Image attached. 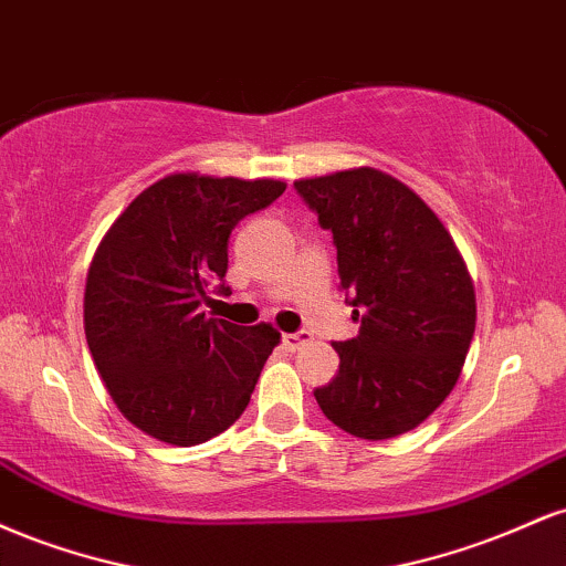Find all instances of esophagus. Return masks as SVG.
Segmentation results:
<instances>
[{
    "label": "esophagus",
    "mask_w": 566,
    "mask_h": 566,
    "mask_svg": "<svg viewBox=\"0 0 566 566\" xmlns=\"http://www.w3.org/2000/svg\"><path fill=\"white\" fill-rule=\"evenodd\" d=\"M282 343H284V348L301 350L303 346H308L311 343V333H305V329H301V333H287L282 337Z\"/></svg>",
    "instance_id": "34e87169"
}]
</instances>
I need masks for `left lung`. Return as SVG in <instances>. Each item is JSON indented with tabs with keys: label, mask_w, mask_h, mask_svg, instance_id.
Instances as JSON below:
<instances>
[{
	"label": "left lung",
	"mask_w": 566,
	"mask_h": 566,
	"mask_svg": "<svg viewBox=\"0 0 566 566\" xmlns=\"http://www.w3.org/2000/svg\"><path fill=\"white\" fill-rule=\"evenodd\" d=\"M333 231L340 287L359 335L333 343L340 367L314 396L350 437L412 431L460 378L476 329L463 255L412 188L375 167L295 180Z\"/></svg>",
	"instance_id": "8db88e82"
}]
</instances>
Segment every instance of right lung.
<instances>
[{"mask_svg": "<svg viewBox=\"0 0 566 566\" xmlns=\"http://www.w3.org/2000/svg\"><path fill=\"white\" fill-rule=\"evenodd\" d=\"M282 180L175 172L138 193L97 244L84 335L119 412L148 437L191 447L239 420L279 343L271 324L210 319L229 295V237L284 193Z\"/></svg>", "mask_w": 566, "mask_h": 566, "instance_id": "right-lung-1", "label": "right lung"}]
</instances>
